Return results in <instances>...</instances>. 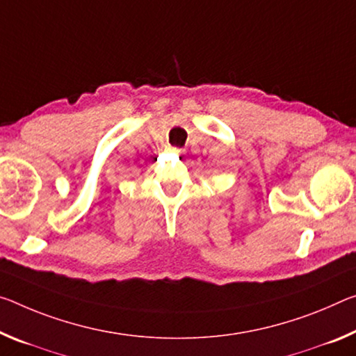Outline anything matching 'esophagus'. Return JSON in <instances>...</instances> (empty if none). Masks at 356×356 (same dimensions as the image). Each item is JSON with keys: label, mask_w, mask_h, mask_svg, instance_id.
<instances>
[{"label": "esophagus", "mask_w": 356, "mask_h": 356, "mask_svg": "<svg viewBox=\"0 0 356 356\" xmlns=\"http://www.w3.org/2000/svg\"><path fill=\"white\" fill-rule=\"evenodd\" d=\"M171 150H172L176 155H184V150H180V149H171Z\"/></svg>", "instance_id": "esophagus-1"}]
</instances>
